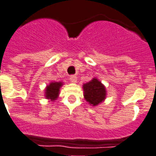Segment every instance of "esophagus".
Returning <instances> with one entry per match:
<instances>
[{"label":"esophagus","instance_id":"1","mask_svg":"<svg viewBox=\"0 0 156 156\" xmlns=\"http://www.w3.org/2000/svg\"><path fill=\"white\" fill-rule=\"evenodd\" d=\"M69 79H70V81H71L72 83H77L78 77H77V76H75V75H73V76H71Z\"/></svg>","mask_w":156,"mask_h":156}]
</instances>
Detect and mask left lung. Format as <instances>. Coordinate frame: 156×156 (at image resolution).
Here are the masks:
<instances>
[{"label": "left lung", "mask_w": 156, "mask_h": 156, "mask_svg": "<svg viewBox=\"0 0 156 156\" xmlns=\"http://www.w3.org/2000/svg\"><path fill=\"white\" fill-rule=\"evenodd\" d=\"M83 98L89 105L98 106L106 98V88L97 78H93L90 82L83 84Z\"/></svg>", "instance_id": "left-lung-1"}]
</instances>
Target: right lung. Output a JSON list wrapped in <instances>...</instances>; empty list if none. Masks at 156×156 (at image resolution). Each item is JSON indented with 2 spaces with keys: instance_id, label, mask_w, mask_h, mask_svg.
Returning <instances> with one entry per match:
<instances>
[{
  "instance_id": "right-lung-1",
  "label": "right lung",
  "mask_w": 156,
  "mask_h": 156,
  "mask_svg": "<svg viewBox=\"0 0 156 156\" xmlns=\"http://www.w3.org/2000/svg\"><path fill=\"white\" fill-rule=\"evenodd\" d=\"M64 83L61 81L58 82H51L47 84L45 88V98L46 99L51 100V102L55 101L59 96L60 88L63 86Z\"/></svg>"
}]
</instances>
